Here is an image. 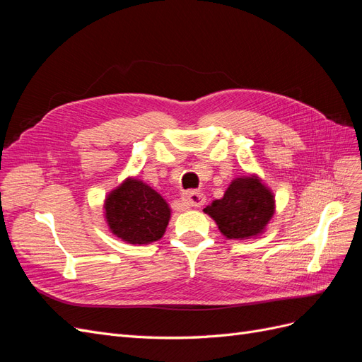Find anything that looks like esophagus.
Here are the masks:
<instances>
[{
  "label": "esophagus",
  "mask_w": 362,
  "mask_h": 362,
  "mask_svg": "<svg viewBox=\"0 0 362 362\" xmlns=\"http://www.w3.org/2000/svg\"><path fill=\"white\" fill-rule=\"evenodd\" d=\"M181 202L184 206H187V208L201 206L205 204V196L199 192H185L181 196Z\"/></svg>",
  "instance_id": "obj_1"
}]
</instances>
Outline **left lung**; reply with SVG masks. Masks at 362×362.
<instances>
[{
    "instance_id": "obj_1",
    "label": "left lung",
    "mask_w": 362,
    "mask_h": 362,
    "mask_svg": "<svg viewBox=\"0 0 362 362\" xmlns=\"http://www.w3.org/2000/svg\"><path fill=\"white\" fill-rule=\"evenodd\" d=\"M204 211L217 223L226 238L246 240L264 231L275 213V196L257 175L233 180L222 199Z\"/></svg>"
}]
</instances>
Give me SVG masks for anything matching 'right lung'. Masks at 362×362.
I'll use <instances>...</instances> for the list:
<instances>
[{
	"mask_svg": "<svg viewBox=\"0 0 362 362\" xmlns=\"http://www.w3.org/2000/svg\"><path fill=\"white\" fill-rule=\"evenodd\" d=\"M104 210L110 231L129 245L157 242L170 218L163 196L137 178H127L108 193Z\"/></svg>",
	"mask_w": 362,
	"mask_h": 362,
	"instance_id": "1",
	"label": "right lung"
}]
</instances>
